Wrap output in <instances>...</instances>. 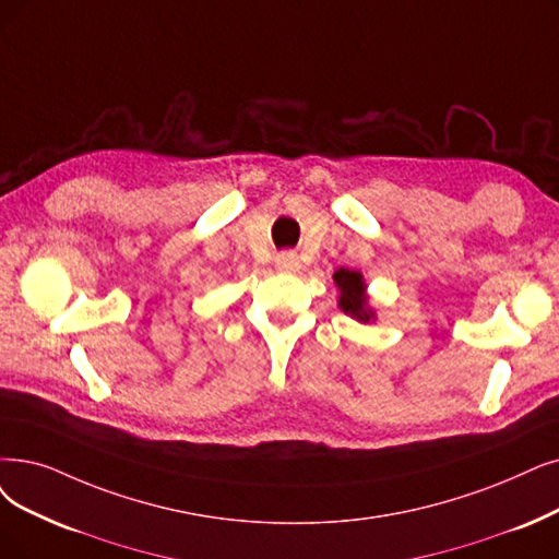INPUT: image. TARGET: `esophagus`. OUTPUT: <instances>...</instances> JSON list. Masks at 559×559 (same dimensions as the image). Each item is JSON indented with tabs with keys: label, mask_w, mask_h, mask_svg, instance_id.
Wrapping results in <instances>:
<instances>
[{
	"label": "esophagus",
	"mask_w": 559,
	"mask_h": 559,
	"mask_svg": "<svg viewBox=\"0 0 559 559\" xmlns=\"http://www.w3.org/2000/svg\"><path fill=\"white\" fill-rule=\"evenodd\" d=\"M275 267L280 273H296L300 267V259L296 252H280L275 257Z\"/></svg>",
	"instance_id": "obj_1"
}]
</instances>
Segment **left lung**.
<instances>
[{"mask_svg": "<svg viewBox=\"0 0 559 559\" xmlns=\"http://www.w3.org/2000/svg\"><path fill=\"white\" fill-rule=\"evenodd\" d=\"M334 282L340 286V307L346 311V314L355 317L357 321H369L373 314L367 309V296H365V282L362 275L355 273V271H342L334 273Z\"/></svg>", "mask_w": 559, "mask_h": 559, "instance_id": "1", "label": "left lung"}]
</instances>
